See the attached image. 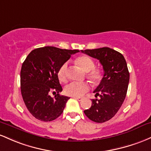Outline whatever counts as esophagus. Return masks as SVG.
Masks as SVG:
<instances>
[{
    "label": "esophagus",
    "mask_w": 151,
    "mask_h": 151,
    "mask_svg": "<svg viewBox=\"0 0 151 151\" xmlns=\"http://www.w3.org/2000/svg\"><path fill=\"white\" fill-rule=\"evenodd\" d=\"M73 98H76V100H78V101H82L83 100V97H73Z\"/></svg>",
    "instance_id": "1"
}]
</instances>
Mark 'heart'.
I'll use <instances>...</instances> for the list:
<instances>
[{
	"instance_id": "1",
	"label": "heart",
	"mask_w": 151,
	"mask_h": 151,
	"mask_svg": "<svg viewBox=\"0 0 151 151\" xmlns=\"http://www.w3.org/2000/svg\"><path fill=\"white\" fill-rule=\"evenodd\" d=\"M76 63L85 72L87 73V76L93 82L98 83L101 81L103 78L102 70L98 68H94L95 63L91 58L87 55H81L76 59ZM67 68L68 63H65L58 70V77L62 82H65L67 80ZM90 86L87 83L72 82L65 86L64 91L68 96L80 97L87 92Z\"/></svg>"
}]
</instances>
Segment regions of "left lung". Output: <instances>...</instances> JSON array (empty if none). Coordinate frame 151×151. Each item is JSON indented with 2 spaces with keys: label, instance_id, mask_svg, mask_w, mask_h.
<instances>
[{
  "label": "left lung",
  "instance_id": "8db88e82",
  "mask_svg": "<svg viewBox=\"0 0 151 151\" xmlns=\"http://www.w3.org/2000/svg\"><path fill=\"white\" fill-rule=\"evenodd\" d=\"M81 52L98 59L103 65L104 75L93 91L96 98H101L93 99L91 107L84 113L91 121L104 123L116 114L126 98L130 79L126 61L121 53L108 47Z\"/></svg>",
  "mask_w": 151,
  "mask_h": 151
}]
</instances>
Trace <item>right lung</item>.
I'll return each instance as SVG.
<instances>
[{
    "instance_id": "obj_1",
    "label": "right lung",
    "mask_w": 151,
    "mask_h": 151,
    "mask_svg": "<svg viewBox=\"0 0 151 151\" xmlns=\"http://www.w3.org/2000/svg\"><path fill=\"white\" fill-rule=\"evenodd\" d=\"M78 50L45 46L32 50L23 63L21 91L25 106L33 116L48 122L63 112L69 97L61 96L58 70ZM55 94L52 98L50 93Z\"/></svg>"
}]
</instances>
